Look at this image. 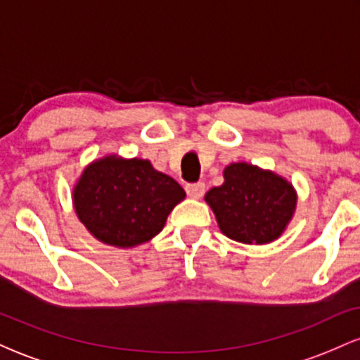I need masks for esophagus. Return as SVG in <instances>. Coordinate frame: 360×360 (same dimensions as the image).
I'll list each match as a JSON object with an SVG mask.
<instances>
[{
    "mask_svg": "<svg viewBox=\"0 0 360 360\" xmlns=\"http://www.w3.org/2000/svg\"><path fill=\"white\" fill-rule=\"evenodd\" d=\"M205 183H201V181H198V183H189L186 184V193H188V196L191 198H196V200H200L201 196L205 194Z\"/></svg>",
    "mask_w": 360,
    "mask_h": 360,
    "instance_id": "1",
    "label": "esophagus"
}]
</instances>
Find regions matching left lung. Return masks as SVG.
<instances>
[{
  "mask_svg": "<svg viewBox=\"0 0 360 360\" xmlns=\"http://www.w3.org/2000/svg\"><path fill=\"white\" fill-rule=\"evenodd\" d=\"M225 183L206 193L220 230L242 243H269L284 232L296 208L292 186L269 171L238 162L223 172Z\"/></svg>",
  "mask_w": 360,
  "mask_h": 360,
  "instance_id": "left-lung-1",
  "label": "left lung"
}]
</instances>
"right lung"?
<instances>
[{
    "instance_id": "right-lung-1",
    "label": "right lung",
    "mask_w": 360,
    "mask_h": 360,
    "mask_svg": "<svg viewBox=\"0 0 360 360\" xmlns=\"http://www.w3.org/2000/svg\"><path fill=\"white\" fill-rule=\"evenodd\" d=\"M184 189L148 160L105 157L88 166L74 188V208L98 240L134 247L162 230Z\"/></svg>"
}]
</instances>
